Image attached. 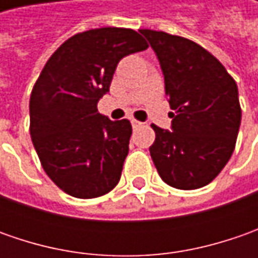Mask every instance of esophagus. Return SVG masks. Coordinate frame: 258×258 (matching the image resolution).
<instances>
[{"mask_svg": "<svg viewBox=\"0 0 258 258\" xmlns=\"http://www.w3.org/2000/svg\"><path fill=\"white\" fill-rule=\"evenodd\" d=\"M131 123H132V127H134V129H136V127H141V126H142V122H139V120H136V119H132V120H131Z\"/></svg>", "mask_w": 258, "mask_h": 258, "instance_id": "obj_1", "label": "esophagus"}]
</instances>
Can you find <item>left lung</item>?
<instances>
[{
    "label": "left lung",
    "instance_id": "1",
    "mask_svg": "<svg viewBox=\"0 0 258 258\" xmlns=\"http://www.w3.org/2000/svg\"><path fill=\"white\" fill-rule=\"evenodd\" d=\"M139 33L159 60L173 110L172 131L152 124V161L162 181L173 188L205 186L223 171L235 148L241 123L237 85L200 44L164 31Z\"/></svg>",
    "mask_w": 258,
    "mask_h": 258
}]
</instances>
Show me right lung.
I'll return each instance as SVG.
<instances>
[{"instance_id":"add662e5","label":"right lung","mask_w":258,"mask_h":258,"mask_svg":"<svg viewBox=\"0 0 258 258\" xmlns=\"http://www.w3.org/2000/svg\"><path fill=\"white\" fill-rule=\"evenodd\" d=\"M148 43L131 28L70 37L45 63L30 97V135L45 173L66 194L96 198L117 185L132 124L97 112L117 63Z\"/></svg>"}]
</instances>
